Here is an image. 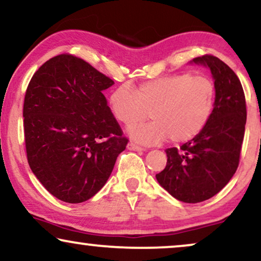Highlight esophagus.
I'll list each match as a JSON object with an SVG mask.
<instances>
[{
  "label": "esophagus",
  "mask_w": 261,
  "mask_h": 261,
  "mask_svg": "<svg viewBox=\"0 0 261 261\" xmlns=\"http://www.w3.org/2000/svg\"><path fill=\"white\" fill-rule=\"evenodd\" d=\"M127 149H128V150H134V151H142V150H144L143 148L140 147V146H137V144L133 143V142L127 144Z\"/></svg>",
  "instance_id": "esophagus-1"
}]
</instances>
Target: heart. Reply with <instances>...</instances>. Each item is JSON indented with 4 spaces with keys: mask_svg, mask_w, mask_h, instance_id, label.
<instances>
[{
    "mask_svg": "<svg viewBox=\"0 0 261 261\" xmlns=\"http://www.w3.org/2000/svg\"><path fill=\"white\" fill-rule=\"evenodd\" d=\"M216 88L204 75L179 73L144 82L135 92L121 85L112 92L110 107L114 118L131 127L148 117L153 121L128 130L142 144H156L170 138L183 143L196 137L213 112Z\"/></svg>",
    "mask_w": 261,
    "mask_h": 261,
    "instance_id": "heart-1",
    "label": "heart"
}]
</instances>
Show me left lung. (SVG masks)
Segmentation results:
<instances>
[{"label":"left lung","instance_id":"8db88e82","mask_svg":"<svg viewBox=\"0 0 261 261\" xmlns=\"http://www.w3.org/2000/svg\"><path fill=\"white\" fill-rule=\"evenodd\" d=\"M190 64L210 68L216 88L213 112L202 131L177 148L166 149V167L156 180L174 199L187 203L208 200L235 174L247 119L246 98L235 72L213 55Z\"/></svg>","mask_w":261,"mask_h":261}]
</instances>
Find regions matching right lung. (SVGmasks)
<instances>
[{
    "mask_svg": "<svg viewBox=\"0 0 261 261\" xmlns=\"http://www.w3.org/2000/svg\"><path fill=\"white\" fill-rule=\"evenodd\" d=\"M114 82L73 55L44 62L26 89L30 169L51 195L84 202L105 186L127 138L102 91Z\"/></svg>",
    "mask_w": 261,
    "mask_h": 261,
    "instance_id": "obj_1",
    "label": "right lung"
}]
</instances>
